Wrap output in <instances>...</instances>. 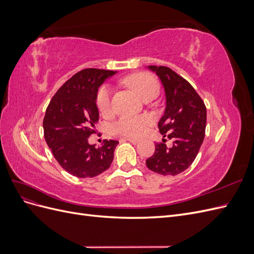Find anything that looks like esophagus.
Listing matches in <instances>:
<instances>
[{"label": "esophagus", "mask_w": 254, "mask_h": 254, "mask_svg": "<svg viewBox=\"0 0 254 254\" xmlns=\"http://www.w3.org/2000/svg\"><path fill=\"white\" fill-rule=\"evenodd\" d=\"M124 140L128 141L130 143H132V144H136V143L140 142V139H136V137H124Z\"/></svg>", "instance_id": "esophagus-1"}]
</instances>
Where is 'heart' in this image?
<instances>
[{"mask_svg":"<svg viewBox=\"0 0 254 254\" xmlns=\"http://www.w3.org/2000/svg\"><path fill=\"white\" fill-rule=\"evenodd\" d=\"M125 83L131 88L142 99H146L159 92V83L153 76L147 73H135L128 76ZM96 105L103 114L111 111V89L104 86L97 92ZM152 122L149 115L139 117H123L112 125V131L125 136H140Z\"/></svg>","mask_w":254,"mask_h":254,"instance_id":"obj_1","label":"heart"}]
</instances>
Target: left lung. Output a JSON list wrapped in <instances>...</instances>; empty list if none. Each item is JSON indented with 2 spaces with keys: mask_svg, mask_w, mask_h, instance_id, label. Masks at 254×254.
Here are the masks:
<instances>
[{
  "mask_svg": "<svg viewBox=\"0 0 254 254\" xmlns=\"http://www.w3.org/2000/svg\"><path fill=\"white\" fill-rule=\"evenodd\" d=\"M147 67L157 74L165 92L166 107L159 130L174 142L170 148L165 143H156L155 153L146 160V165L157 174L175 176L189 168L198 155L204 139L206 108L190 83L172 68Z\"/></svg>",
  "mask_w": 254,
  "mask_h": 254,
  "instance_id": "left-lung-1",
  "label": "left lung"
}]
</instances>
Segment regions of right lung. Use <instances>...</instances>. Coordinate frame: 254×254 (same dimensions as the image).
I'll use <instances>...</instances> for the list:
<instances>
[{"instance_id": "obj_1", "label": "right lung", "mask_w": 254, "mask_h": 254, "mask_svg": "<svg viewBox=\"0 0 254 254\" xmlns=\"http://www.w3.org/2000/svg\"><path fill=\"white\" fill-rule=\"evenodd\" d=\"M117 72L84 68L76 73L53 96L43 119L44 137L65 172L78 178H93L110 167L119 142L104 141L96 148L88 137L95 132L99 113L98 88Z\"/></svg>"}]
</instances>
